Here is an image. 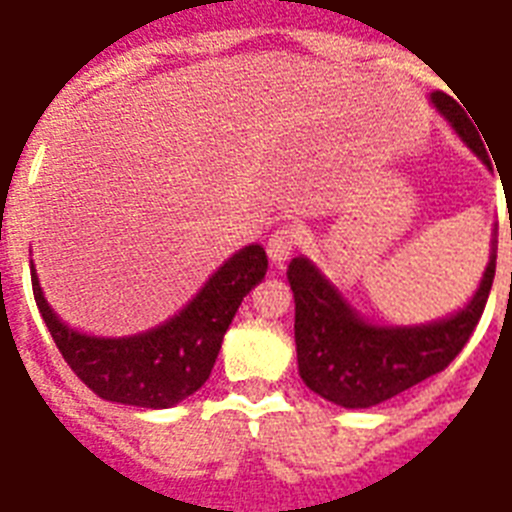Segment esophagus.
Listing matches in <instances>:
<instances>
[{"mask_svg": "<svg viewBox=\"0 0 512 512\" xmlns=\"http://www.w3.org/2000/svg\"><path fill=\"white\" fill-rule=\"evenodd\" d=\"M305 239V231L300 225H281L276 231L271 233V239H268V255H271L273 263H284L289 260V255L295 252Z\"/></svg>", "mask_w": 512, "mask_h": 512, "instance_id": "esophagus-1", "label": "esophagus"}]
</instances>
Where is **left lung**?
<instances>
[{
	"label": "left lung",
	"instance_id": "obj_1",
	"mask_svg": "<svg viewBox=\"0 0 512 512\" xmlns=\"http://www.w3.org/2000/svg\"><path fill=\"white\" fill-rule=\"evenodd\" d=\"M438 111L460 138L489 164L486 143L460 103L446 92H433ZM512 220V217H510ZM497 255L465 311L428 327H372L342 303L324 276L305 257L289 263V287L295 292V342L300 377L313 393L345 409H366L404 393L417 382L444 372L460 356L481 321L492 292Z\"/></svg>",
	"mask_w": 512,
	"mask_h": 512
}]
</instances>
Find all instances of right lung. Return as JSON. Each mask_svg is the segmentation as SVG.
Returning a JSON list of instances; mask_svg holds the SVG:
<instances>
[{"mask_svg":"<svg viewBox=\"0 0 512 512\" xmlns=\"http://www.w3.org/2000/svg\"><path fill=\"white\" fill-rule=\"evenodd\" d=\"M265 268V249L249 244L204 284L180 316L146 335L122 340H100L68 329L44 300L34 268L31 287L60 356L95 396L143 409H167L209 380L225 329L244 295L265 276Z\"/></svg>","mask_w":512,"mask_h":512,"instance_id":"obj_1","label":"right lung"}]
</instances>
